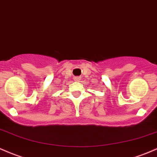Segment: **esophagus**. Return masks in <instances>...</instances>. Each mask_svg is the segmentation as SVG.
I'll use <instances>...</instances> for the list:
<instances>
[{
    "instance_id": "esophagus-1",
    "label": "esophagus",
    "mask_w": 157,
    "mask_h": 157,
    "mask_svg": "<svg viewBox=\"0 0 157 157\" xmlns=\"http://www.w3.org/2000/svg\"><path fill=\"white\" fill-rule=\"evenodd\" d=\"M79 80H80V77H75V80H76V81H78Z\"/></svg>"
}]
</instances>
